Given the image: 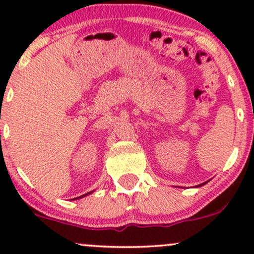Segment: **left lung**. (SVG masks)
<instances>
[{"mask_svg":"<svg viewBox=\"0 0 254 254\" xmlns=\"http://www.w3.org/2000/svg\"><path fill=\"white\" fill-rule=\"evenodd\" d=\"M204 184H205V183H203V184H202V185H204ZM198 186H199V185H198Z\"/></svg>","mask_w":254,"mask_h":254,"instance_id":"1","label":"left lung"}]
</instances>
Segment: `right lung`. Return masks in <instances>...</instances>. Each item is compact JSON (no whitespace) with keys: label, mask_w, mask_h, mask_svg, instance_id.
<instances>
[{"label":"right lung","mask_w":254,"mask_h":254,"mask_svg":"<svg viewBox=\"0 0 254 254\" xmlns=\"http://www.w3.org/2000/svg\"><path fill=\"white\" fill-rule=\"evenodd\" d=\"M88 193H90V192H88ZM88 193H86V194H88ZM86 194H83V196H86ZM83 196H80V197H77V198H82Z\"/></svg>","instance_id":"obj_1"}]
</instances>
